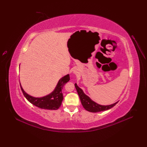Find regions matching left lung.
I'll list each match as a JSON object with an SVG mask.
<instances>
[{
  "mask_svg": "<svg viewBox=\"0 0 147 147\" xmlns=\"http://www.w3.org/2000/svg\"><path fill=\"white\" fill-rule=\"evenodd\" d=\"M75 87L76 91H77L83 107L86 110L91 112V113H98V112L109 109L114 107L118 103V102H117L113 104L109 105H101L97 103L91 99L88 96L84 93L82 90L80 88L76 83L75 84Z\"/></svg>",
  "mask_w": 147,
  "mask_h": 147,
  "instance_id": "1",
  "label": "left lung"
}]
</instances>
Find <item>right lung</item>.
<instances>
[{"instance_id": "obj_1", "label": "right lung", "mask_w": 147, "mask_h": 147, "mask_svg": "<svg viewBox=\"0 0 147 147\" xmlns=\"http://www.w3.org/2000/svg\"><path fill=\"white\" fill-rule=\"evenodd\" d=\"M70 80L69 75L67 74L62 77L58 82L53 92L41 97H34L24 92L20 84V87L27 100L33 105L41 109L49 110H57L61 106L63 100L62 89L65 84Z\"/></svg>"}]
</instances>
